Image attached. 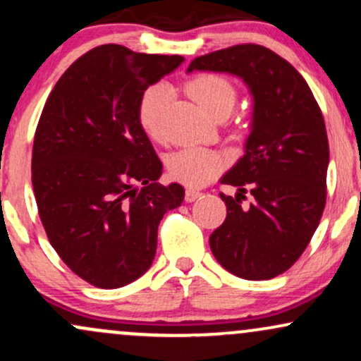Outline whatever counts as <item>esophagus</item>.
Wrapping results in <instances>:
<instances>
[{
	"mask_svg": "<svg viewBox=\"0 0 361 361\" xmlns=\"http://www.w3.org/2000/svg\"><path fill=\"white\" fill-rule=\"evenodd\" d=\"M200 195H202V192H200V190H195V188H188V190H186V192H185V200H186V202H188V204H192V202H195V200H197V198H198V197H200Z\"/></svg>",
	"mask_w": 361,
	"mask_h": 361,
	"instance_id": "1",
	"label": "esophagus"
}]
</instances>
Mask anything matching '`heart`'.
Masks as SVG:
<instances>
[{
	"label": "heart",
	"mask_w": 361,
	"mask_h": 361,
	"mask_svg": "<svg viewBox=\"0 0 361 361\" xmlns=\"http://www.w3.org/2000/svg\"><path fill=\"white\" fill-rule=\"evenodd\" d=\"M186 91L207 115L215 118L229 115L235 105L234 85L219 74H200L186 82ZM171 90L166 85H156L144 91L139 103V122L149 137L161 139L163 118ZM224 168V159L219 152L204 147L181 149L169 157L168 171L175 180L188 186H202L214 180Z\"/></svg>",
	"instance_id": "heart-1"
}]
</instances>
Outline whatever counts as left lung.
<instances>
[{
	"mask_svg": "<svg viewBox=\"0 0 361 361\" xmlns=\"http://www.w3.org/2000/svg\"><path fill=\"white\" fill-rule=\"evenodd\" d=\"M193 71L241 78L252 97L244 156L221 178L238 193H221L227 215L209 241L227 271L270 280L300 258L324 210L329 144L321 109L299 71L263 45L200 56L190 62ZM246 188L253 202L243 207Z\"/></svg>",
	"mask_w": 361,
	"mask_h": 361,
	"instance_id": "obj_1",
	"label": "left lung"
}]
</instances>
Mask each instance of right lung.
Masks as SVG:
<instances>
[{
    "instance_id": "obj_1",
    "label": "right lung",
    "mask_w": 361,
    "mask_h": 361,
    "mask_svg": "<svg viewBox=\"0 0 361 361\" xmlns=\"http://www.w3.org/2000/svg\"><path fill=\"white\" fill-rule=\"evenodd\" d=\"M183 56L106 44L74 61L35 130L32 186L49 241L88 283L118 288L151 268L157 226L185 198L139 122L144 91Z\"/></svg>"
}]
</instances>
